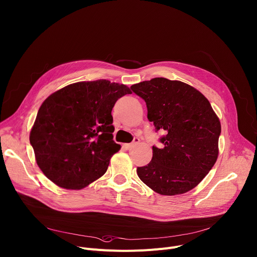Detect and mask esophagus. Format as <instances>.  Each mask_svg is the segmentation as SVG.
Instances as JSON below:
<instances>
[{
    "label": "esophagus",
    "instance_id": "1",
    "mask_svg": "<svg viewBox=\"0 0 257 257\" xmlns=\"http://www.w3.org/2000/svg\"><path fill=\"white\" fill-rule=\"evenodd\" d=\"M139 143V139L138 138H134V141H133V143H131V144H125L124 145V147L126 148V149H131V148H133L134 146H136L137 144Z\"/></svg>",
    "mask_w": 257,
    "mask_h": 257
}]
</instances>
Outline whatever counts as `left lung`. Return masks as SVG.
<instances>
[{
    "instance_id": "obj_1",
    "label": "left lung",
    "mask_w": 257,
    "mask_h": 257,
    "mask_svg": "<svg viewBox=\"0 0 257 257\" xmlns=\"http://www.w3.org/2000/svg\"><path fill=\"white\" fill-rule=\"evenodd\" d=\"M147 103L148 119L166 135L153 147L138 177L160 195L175 196L193 190L214 166L218 157L220 121L209 100L193 86L155 78L131 86Z\"/></svg>"
}]
</instances>
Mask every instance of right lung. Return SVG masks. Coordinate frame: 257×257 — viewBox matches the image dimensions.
<instances>
[{"mask_svg":"<svg viewBox=\"0 0 257 257\" xmlns=\"http://www.w3.org/2000/svg\"><path fill=\"white\" fill-rule=\"evenodd\" d=\"M131 93L124 84L96 80L67 85L46 98L30 133L45 176L66 190H82L101 177L121 149L112 141L111 109Z\"/></svg>","mask_w":257,"mask_h":257,"instance_id":"add662e5","label":"right lung"}]
</instances>
